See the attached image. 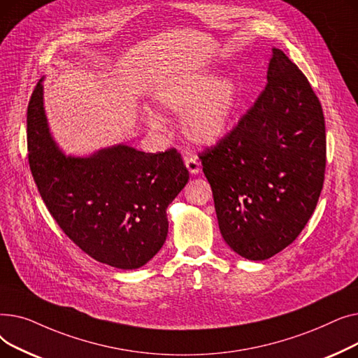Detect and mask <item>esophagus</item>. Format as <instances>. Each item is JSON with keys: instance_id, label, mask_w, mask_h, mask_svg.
I'll list each match as a JSON object with an SVG mask.
<instances>
[{"instance_id": "esophagus-1", "label": "esophagus", "mask_w": 358, "mask_h": 358, "mask_svg": "<svg viewBox=\"0 0 358 358\" xmlns=\"http://www.w3.org/2000/svg\"><path fill=\"white\" fill-rule=\"evenodd\" d=\"M185 166L190 171V174H193V176L199 174V171H200V162L196 157H187L185 158Z\"/></svg>"}]
</instances>
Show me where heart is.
Segmentation results:
<instances>
[{
    "label": "heart",
    "instance_id": "b5f03b06",
    "mask_svg": "<svg viewBox=\"0 0 358 358\" xmlns=\"http://www.w3.org/2000/svg\"><path fill=\"white\" fill-rule=\"evenodd\" d=\"M155 103L166 113L181 115V129L193 142L212 145L232 127L242 106L238 83L231 77L217 78L215 72L180 73L155 94ZM146 124L159 130L164 120L157 113L145 110Z\"/></svg>",
    "mask_w": 358,
    "mask_h": 358
}]
</instances>
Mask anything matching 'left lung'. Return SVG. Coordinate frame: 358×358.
I'll return each instance as SVG.
<instances>
[{
    "mask_svg": "<svg viewBox=\"0 0 358 358\" xmlns=\"http://www.w3.org/2000/svg\"><path fill=\"white\" fill-rule=\"evenodd\" d=\"M200 159L220 234L236 254L267 259L302 232L324 185L325 119L308 78L283 50L273 49L254 106Z\"/></svg>",
    "mask_w": 358,
    "mask_h": 358,
    "instance_id": "1",
    "label": "left lung"
}]
</instances>
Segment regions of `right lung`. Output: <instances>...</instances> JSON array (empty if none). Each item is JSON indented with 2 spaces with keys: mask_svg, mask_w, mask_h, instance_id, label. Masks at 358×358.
<instances>
[{
  "mask_svg": "<svg viewBox=\"0 0 358 358\" xmlns=\"http://www.w3.org/2000/svg\"><path fill=\"white\" fill-rule=\"evenodd\" d=\"M27 149L48 210L91 258L135 270L162 248L166 208L189 181L177 149L145 154L116 145L90 157H66L49 131L42 80L27 107Z\"/></svg>",
  "mask_w": 358,
  "mask_h": 358,
  "instance_id": "1",
  "label": "right lung"
}]
</instances>
